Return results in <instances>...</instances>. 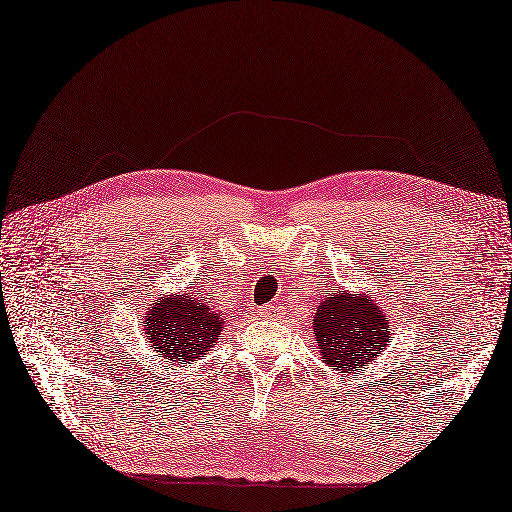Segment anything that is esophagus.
<instances>
[{"label": "esophagus", "instance_id": "obj_1", "mask_svg": "<svg viewBox=\"0 0 512 512\" xmlns=\"http://www.w3.org/2000/svg\"><path fill=\"white\" fill-rule=\"evenodd\" d=\"M277 314H280V305H265V307H260V316L262 318H275Z\"/></svg>", "mask_w": 512, "mask_h": 512}]
</instances>
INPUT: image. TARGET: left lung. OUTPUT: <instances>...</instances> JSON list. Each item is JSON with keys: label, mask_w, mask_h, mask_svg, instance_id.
I'll return each mask as SVG.
<instances>
[{"label": "left lung", "mask_w": 512, "mask_h": 512, "mask_svg": "<svg viewBox=\"0 0 512 512\" xmlns=\"http://www.w3.org/2000/svg\"><path fill=\"white\" fill-rule=\"evenodd\" d=\"M389 320L369 299L350 297L344 290H327V299L318 305L314 337L322 359L329 367L352 374L376 361L389 346Z\"/></svg>", "instance_id": "left-lung-1"}]
</instances>
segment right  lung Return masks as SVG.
Instances as JSON below:
<instances>
[{"label":"right lung","instance_id":"1","mask_svg":"<svg viewBox=\"0 0 512 512\" xmlns=\"http://www.w3.org/2000/svg\"><path fill=\"white\" fill-rule=\"evenodd\" d=\"M143 327L151 348H156L164 359L185 365L218 342L224 320L203 299L183 292L162 299L145 316Z\"/></svg>","mask_w":512,"mask_h":512}]
</instances>
